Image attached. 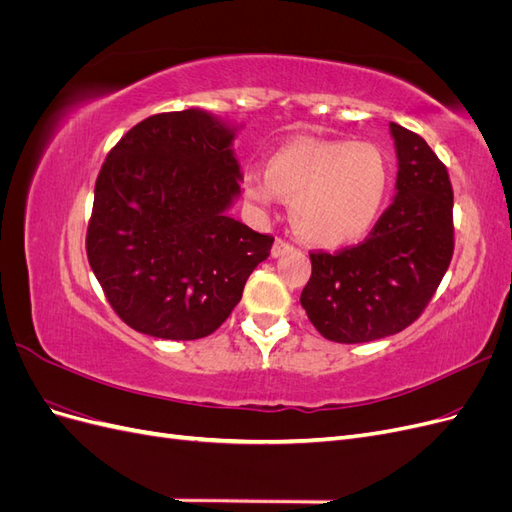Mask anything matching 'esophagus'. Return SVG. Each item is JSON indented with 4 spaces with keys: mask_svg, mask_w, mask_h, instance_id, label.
<instances>
[{
    "mask_svg": "<svg viewBox=\"0 0 512 512\" xmlns=\"http://www.w3.org/2000/svg\"><path fill=\"white\" fill-rule=\"evenodd\" d=\"M292 250H294V247H292L288 241L275 239V243H273V247H271V256H273V258H280V256L292 252Z\"/></svg>",
    "mask_w": 512,
    "mask_h": 512,
    "instance_id": "obj_1",
    "label": "esophagus"
}]
</instances>
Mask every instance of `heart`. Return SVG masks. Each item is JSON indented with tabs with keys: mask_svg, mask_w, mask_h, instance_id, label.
Here are the masks:
<instances>
[{
	"mask_svg": "<svg viewBox=\"0 0 512 512\" xmlns=\"http://www.w3.org/2000/svg\"><path fill=\"white\" fill-rule=\"evenodd\" d=\"M391 168L374 143L294 138L277 147L260 170H247L245 196L271 207L290 203L299 235L320 247H342L374 228L386 203Z\"/></svg>",
	"mask_w": 512,
	"mask_h": 512,
	"instance_id": "obj_1",
	"label": "heart"
}]
</instances>
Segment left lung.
Listing matches in <instances>:
<instances>
[{"label": "left lung", "mask_w": 512, "mask_h": 512, "mask_svg": "<svg viewBox=\"0 0 512 512\" xmlns=\"http://www.w3.org/2000/svg\"><path fill=\"white\" fill-rule=\"evenodd\" d=\"M397 181L369 237L337 254L316 252L301 292L307 318L337 344H363L412 324L453 258V188L421 136L391 123Z\"/></svg>", "instance_id": "1"}]
</instances>
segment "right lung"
<instances>
[{"label": "right lung", "instance_id": "obj_1", "mask_svg": "<svg viewBox=\"0 0 512 512\" xmlns=\"http://www.w3.org/2000/svg\"><path fill=\"white\" fill-rule=\"evenodd\" d=\"M237 126L200 108L147 117L108 153L87 258L117 316L160 339L211 335L273 237L230 218L241 194Z\"/></svg>", "mask_w": 512, "mask_h": 512}]
</instances>
